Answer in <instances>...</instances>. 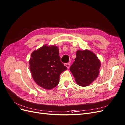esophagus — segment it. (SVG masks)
<instances>
[{"label":"esophagus","instance_id":"34e87169","mask_svg":"<svg viewBox=\"0 0 125 125\" xmlns=\"http://www.w3.org/2000/svg\"><path fill=\"white\" fill-rule=\"evenodd\" d=\"M65 66L68 69L70 67V63H65Z\"/></svg>","mask_w":125,"mask_h":125}]
</instances>
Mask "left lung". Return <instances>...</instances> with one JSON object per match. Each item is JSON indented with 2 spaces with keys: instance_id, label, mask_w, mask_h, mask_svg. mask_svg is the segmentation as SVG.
<instances>
[{
  "instance_id": "1",
  "label": "left lung",
  "mask_w": 125,
  "mask_h": 125,
  "mask_svg": "<svg viewBox=\"0 0 125 125\" xmlns=\"http://www.w3.org/2000/svg\"><path fill=\"white\" fill-rule=\"evenodd\" d=\"M70 70L75 81L81 86L89 85L99 74L100 60L94 52L88 50H78Z\"/></svg>"
}]
</instances>
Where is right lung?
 Instances as JSON below:
<instances>
[{
	"instance_id": "obj_1",
	"label": "right lung",
	"mask_w": 125,
	"mask_h": 125,
	"mask_svg": "<svg viewBox=\"0 0 125 125\" xmlns=\"http://www.w3.org/2000/svg\"><path fill=\"white\" fill-rule=\"evenodd\" d=\"M58 55L57 46L46 44L31 54L29 64L32 78L44 89L51 90L57 85L60 74L67 69Z\"/></svg>"
}]
</instances>
